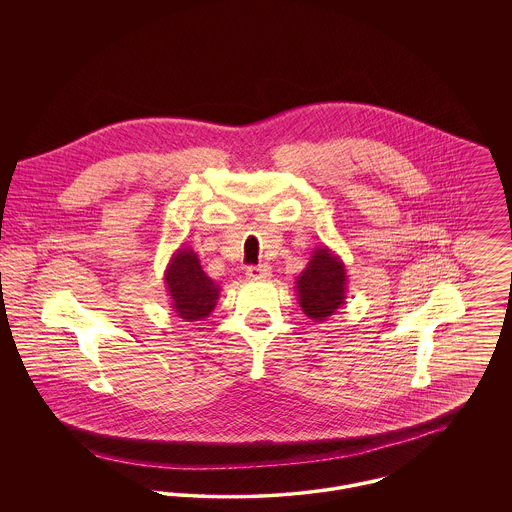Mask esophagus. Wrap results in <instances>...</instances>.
I'll use <instances>...</instances> for the list:
<instances>
[{"instance_id": "1", "label": "esophagus", "mask_w": 512, "mask_h": 512, "mask_svg": "<svg viewBox=\"0 0 512 512\" xmlns=\"http://www.w3.org/2000/svg\"><path fill=\"white\" fill-rule=\"evenodd\" d=\"M246 276L250 280H260V278H270L272 276V268L268 264H260V266H250L246 270Z\"/></svg>"}]
</instances>
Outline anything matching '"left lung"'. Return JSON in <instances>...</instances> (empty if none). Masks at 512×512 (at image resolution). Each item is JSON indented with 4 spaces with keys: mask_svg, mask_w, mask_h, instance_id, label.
<instances>
[{
    "mask_svg": "<svg viewBox=\"0 0 512 512\" xmlns=\"http://www.w3.org/2000/svg\"><path fill=\"white\" fill-rule=\"evenodd\" d=\"M347 268L345 262L327 246H317L295 278V292L301 311L315 321H325L347 299Z\"/></svg>",
    "mask_w": 512,
    "mask_h": 512,
    "instance_id": "obj_1",
    "label": "left lung"
}]
</instances>
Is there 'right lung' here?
<instances>
[{
    "mask_svg": "<svg viewBox=\"0 0 512 512\" xmlns=\"http://www.w3.org/2000/svg\"><path fill=\"white\" fill-rule=\"evenodd\" d=\"M163 284L173 313L183 321H201L217 307L220 286L203 272L199 256L191 248L181 246L173 252L163 274Z\"/></svg>",
    "mask_w": 512,
    "mask_h": 512,
    "instance_id": "add662e5",
    "label": "right lung"
}]
</instances>
